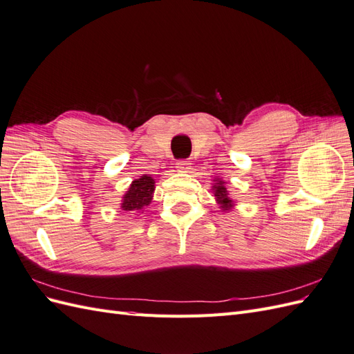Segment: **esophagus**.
Instances as JSON below:
<instances>
[{"label": "esophagus", "instance_id": "esophagus-1", "mask_svg": "<svg viewBox=\"0 0 354 354\" xmlns=\"http://www.w3.org/2000/svg\"><path fill=\"white\" fill-rule=\"evenodd\" d=\"M176 168H177V171H180V173H187V171H190V168H192V164L189 162V160H178V162L176 164Z\"/></svg>", "mask_w": 354, "mask_h": 354}]
</instances>
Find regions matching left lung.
<instances>
[{
	"label": "left lung",
	"instance_id": "left-lung-1",
	"mask_svg": "<svg viewBox=\"0 0 354 354\" xmlns=\"http://www.w3.org/2000/svg\"><path fill=\"white\" fill-rule=\"evenodd\" d=\"M211 190L214 194V198H216V202L223 209V212H227V211L233 209L234 205H236V203H234V201L229 195V190L226 187V181H223L218 177L214 178V185H212Z\"/></svg>",
	"mask_w": 354,
	"mask_h": 354
}]
</instances>
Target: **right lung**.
I'll use <instances>...</instances> for the list:
<instances>
[{
  "label": "right lung",
  "instance_id": "1",
  "mask_svg": "<svg viewBox=\"0 0 354 354\" xmlns=\"http://www.w3.org/2000/svg\"><path fill=\"white\" fill-rule=\"evenodd\" d=\"M153 192L155 178H152L149 174H142L140 178L131 181L130 187L125 192L121 201V209L127 212L143 211L152 202Z\"/></svg>",
  "mask_w": 354,
  "mask_h": 354
}]
</instances>
